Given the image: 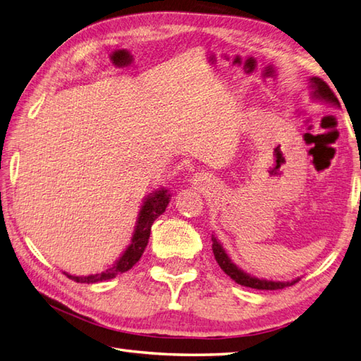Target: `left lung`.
Here are the masks:
<instances>
[{
    "mask_svg": "<svg viewBox=\"0 0 361 361\" xmlns=\"http://www.w3.org/2000/svg\"><path fill=\"white\" fill-rule=\"evenodd\" d=\"M310 88H312V97L317 99V101H323V102H327L331 105H340L338 99H336V96L334 94V91L329 88V85L323 79L312 78ZM212 252H214V257H216L217 264L220 265L221 270H224L233 281L240 283V286H243V287H250V288H256V290H281V288L293 286L295 282L299 281V278L293 279V281H287V282L267 281V279H259V278H256V276L245 273L235 264H233V260L229 259L226 251L224 250V247H221L220 240H217V237L214 234H212Z\"/></svg>",
    "mask_w": 361,
    "mask_h": 361,
    "instance_id": "left-lung-1",
    "label": "left lung"
}]
</instances>
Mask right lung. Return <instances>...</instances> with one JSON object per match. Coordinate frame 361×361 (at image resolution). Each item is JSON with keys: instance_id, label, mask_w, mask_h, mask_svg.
Wrapping results in <instances>:
<instances>
[{"instance_id": "add662e5", "label": "right lung", "mask_w": 361, "mask_h": 361, "mask_svg": "<svg viewBox=\"0 0 361 361\" xmlns=\"http://www.w3.org/2000/svg\"><path fill=\"white\" fill-rule=\"evenodd\" d=\"M169 202H171V194L169 190L161 188L159 190H155L147 198H144V203L140 209V214H137V220H136V226L132 235V240H130V245L127 250L122 252V256L114 262L111 267L106 268V270L96 273V274H88V276H73L65 273L68 278L80 282V283H94V282H102V281H109L116 278L118 274H122L128 271L137 260L141 259L142 252L147 247L149 243V237H150V229L153 221H155L161 214H163L167 208Z\"/></svg>"}]
</instances>
